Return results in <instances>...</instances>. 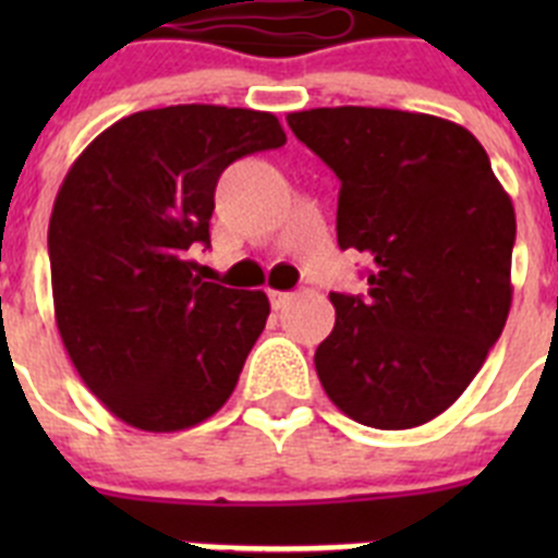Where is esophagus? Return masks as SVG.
<instances>
[{"instance_id": "esophagus-1", "label": "esophagus", "mask_w": 558, "mask_h": 558, "mask_svg": "<svg viewBox=\"0 0 558 558\" xmlns=\"http://www.w3.org/2000/svg\"><path fill=\"white\" fill-rule=\"evenodd\" d=\"M270 295V307L274 310H282L284 304L290 302V293H284V290H268Z\"/></svg>"}]
</instances>
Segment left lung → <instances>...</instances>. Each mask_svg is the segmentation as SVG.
<instances>
[{
    "instance_id": "obj_1",
    "label": "left lung",
    "mask_w": 558,
    "mask_h": 558,
    "mask_svg": "<svg viewBox=\"0 0 558 558\" xmlns=\"http://www.w3.org/2000/svg\"><path fill=\"white\" fill-rule=\"evenodd\" d=\"M338 175V245L372 256L366 293H329L315 372L340 411L408 430L466 391L511 307L514 206L466 128L397 108L288 113Z\"/></svg>"
}]
</instances>
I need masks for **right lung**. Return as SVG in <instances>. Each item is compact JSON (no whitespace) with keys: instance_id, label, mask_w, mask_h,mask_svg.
<instances>
[{"instance_id":"1","label":"right lung","mask_w":558,"mask_h":558,"mask_svg":"<svg viewBox=\"0 0 558 558\" xmlns=\"http://www.w3.org/2000/svg\"><path fill=\"white\" fill-rule=\"evenodd\" d=\"M284 142L274 113L192 102L113 122L69 167L47 240L58 332L125 425L186 430L234 391L268 295L201 282L190 248L209 245L220 172Z\"/></svg>"}]
</instances>
